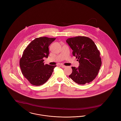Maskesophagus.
<instances>
[{
  "label": "esophagus",
  "mask_w": 121,
  "mask_h": 121,
  "mask_svg": "<svg viewBox=\"0 0 121 121\" xmlns=\"http://www.w3.org/2000/svg\"><path fill=\"white\" fill-rule=\"evenodd\" d=\"M60 66L61 68H65V67H66V66H65V65H60Z\"/></svg>",
  "instance_id": "esophagus-1"
}]
</instances>
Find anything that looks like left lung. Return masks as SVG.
<instances>
[{
  "label": "left lung",
  "mask_w": 121,
  "mask_h": 121,
  "mask_svg": "<svg viewBox=\"0 0 121 121\" xmlns=\"http://www.w3.org/2000/svg\"><path fill=\"white\" fill-rule=\"evenodd\" d=\"M66 42L80 63L78 68L72 67L73 71L69 78L80 85L91 82L98 75L102 65L97 47L91 39L85 36L70 38Z\"/></svg>",
  "instance_id": "1"
}]
</instances>
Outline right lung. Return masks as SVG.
<instances>
[{
	"label": "right lung",
	"instance_id": "right-lung-1",
	"mask_svg": "<svg viewBox=\"0 0 121 121\" xmlns=\"http://www.w3.org/2000/svg\"><path fill=\"white\" fill-rule=\"evenodd\" d=\"M55 38L41 37L32 41L24 50L19 61L24 77L35 86L45 83L52 75L56 65L44 64L43 58L49 55L48 47Z\"/></svg>",
	"mask_w": 121,
	"mask_h": 121
}]
</instances>
